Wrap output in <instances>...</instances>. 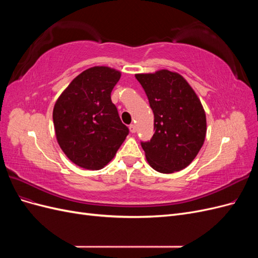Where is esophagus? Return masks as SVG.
<instances>
[{
	"mask_svg": "<svg viewBox=\"0 0 258 258\" xmlns=\"http://www.w3.org/2000/svg\"><path fill=\"white\" fill-rule=\"evenodd\" d=\"M129 130H130L131 134H135V132L137 131V128H136L135 124H130V126H129Z\"/></svg>",
	"mask_w": 258,
	"mask_h": 258,
	"instance_id": "obj_1",
	"label": "esophagus"
}]
</instances>
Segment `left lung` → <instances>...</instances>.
Returning a JSON list of instances; mask_svg holds the SVG:
<instances>
[{
    "label": "left lung",
    "instance_id": "left-lung-1",
    "mask_svg": "<svg viewBox=\"0 0 258 258\" xmlns=\"http://www.w3.org/2000/svg\"><path fill=\"white\" fill-rule=\"evenodd\" d=\"M154 113L155 134L141 142L150 166L160 173L186 168L204 145L207 119L196 92L182 75L168 70L136 74Z\"/></svg>",
    "mask_w": 258,
    "mask_h": 258
}]
</instances>
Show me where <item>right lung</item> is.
<instances>
[{
  "label": "right lung",
  "mask_w": 258,
  "mask_h": 258,
  "mask_svg": "<svg viewBox=\"0 0 258 258\" xmlns=\"http://www.w3.org/2000/svg\"><path fill=\"white\" fill-rule=\"evenodd\" d=\"M120 75L108 67L87 69L56 101L52 119L57 141L67 157L79 167L102 169L129 134L111 100Z\"/></svg>",
  "instance_id": "1"
}]
</instances>
